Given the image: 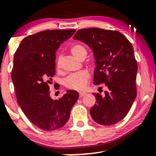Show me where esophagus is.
<instances>
[{
    "label": "esophagus",
    "mask_w": 156,
    "mask_h": 156,
    "mask_svg": "<svg viewBox=\"0 0 156 156\" xmlns=\"http://www.w3.org/2000/svg\"><path fill=\"white\" fill-rule=\"evenodd\" d=\"M86 94V92H79V97L80 98H82V97L84 96Z\"/></svg>",
    "instance_id": "1"
}]
</instances>
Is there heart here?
<instances>
[{
    "instance_id": "1",
    "label": "heart",
    "mask_w": 156,
    "mask_h": 156,
    "mask_svg": "<svg viewBox=\"0 0 156 156\" xmlns=\"http://www.w3.org/2000/svg\"><path fill=\"white\" fill-rule=\"evenodd\" d=\"M71 53L73 56L80 60L84 56H87V50L83 45L79 44H74L70 49ZM57 68L59 69L61 67L60 60L57 62ZM89 78V74L87 71H80L76 73L69 75L64 80V84L67 88L75 90H80L83 89L87 86Z\"/></svg>"
}]
</instances>
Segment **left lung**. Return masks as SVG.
I'll return each mask as SVG.
<instances>
[{
  "mask_svg": "<svg viewBox=\"0 0 156 156\" xmlns=\"http://www.w3.org/2000/svg\"><path fill=\"white\" fill-rule=\"evenodd\" d=\"M73 39L87 44L95 59L94 84L104 83V95L95 93L91 117L102 125H112L127 115L136 98L137 62L133 46L122 34L98 28L78 30Z\"/></svg>",
  "mask_w": 156,
  "mask_h": 156,
  "instance_id": "1",
  "label": "left lung"
}]
</instances>
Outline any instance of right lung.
<instances>
[{"instance_id": "add662e5", "label": "right lung", "mask_w": 156, "mask_h": 156, "mask_svg": "<svg viewBox=\"0 0 156 156\" xmlns=\"http://www.w3.org/2000/svg\"><path fill=\"white\" fill-rule=\"evenodd\" d=\"M76 30H51L26 37L14 55L12 73L17 103L30 121L47 131L63 127L79 94L67 90L59 99L50 96L55 73V52Z\"/></svg>"}]
</instances>
